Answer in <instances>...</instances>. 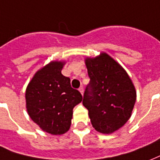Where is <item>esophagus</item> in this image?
Wrapping results in <instances>:
<instances>
[{
  "label": "esophagus",
  "instance_id": "1",
  "mask_svg": "<svg viewBox=\"0 0 160 160\" xmlns=\"http://www.w3.org/2000/svg\"><path fill=\"white\" fill-rule=\"evenodd\" d=\"M79 91L80 92V93H81V94H83V93H84V88H83V87H80V88H79Z\"/></svg>",
  "mask_w": 160,
  "mask_h": 160
}]
</instances>
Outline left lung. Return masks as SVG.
<instances>
[{"mask_svg":"<svg viewBox=\"0 0 160 160\" xmlns=\"http://www.w3.org/2000/svg\"><path fill=\"white\" fill-rule=\"evenodd\" d=\"M90 82L84 92L83 106L93 128L110 134L130 119L136 90L126 70L107 53L85 60Z\"/></svg>","mask_w":160,"mask_h":160,"instance_id":"obj_1","label":"left lung"}]
</instances>
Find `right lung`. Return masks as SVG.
Wrapping results in <instances>:
<instances>
[{
    "label": "right lung",
    "instance_id": "right-lung-1",
    "mask_svg": "<svg viewBox=\"0 0 160 160\" xmlns=\"http://www.w3.org/2000/svg\"><path fill=\"white\" fill-rule=\"evenodd\" d=\"M64 61H51L33 75L26 89V107L33 122L44 132L61 135L70 128L72 109L82 95L61 73Z\"/></svg>",
    "mask_w": 160,
    "mask_h": 160
}]
</instances>
